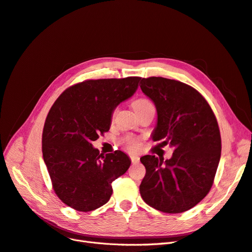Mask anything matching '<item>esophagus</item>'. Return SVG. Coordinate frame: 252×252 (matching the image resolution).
<instances>
[{
	"instance_id": "34e87169",
	"label": "esophagus",
	"mask_w": 252,
	"mask_h": 252,
	"mask_svg": "<svg viewBox=\"0 0 252 252\" xmlns=\"http://www.w3.org/2000/svg\"><path fill=\"white\" fill-rule=\"evenodd\" d=\"M130 158H131V162L133 164H136V163L140 162V158L138 156H130Z\"/></svg>"
}]
</instances>
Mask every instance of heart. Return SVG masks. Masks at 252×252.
<instances>
[{"mask_svg":"<svg viewBox=\"0 0 252 252\" xmlns=\"http://www.w3.org/2000/svg\"><path fill=\"white\" fill-rule=\"evenodd\" d=\"M152 103L147 100V98H144V97H140V98H136L135 101L132 102V108L134 110V112H138V111H141L143 109H146V108H149V107H152ZM114 112H116V110H114ZM125 147L130 150V151H136L139 148H140V143L138 140H135L133 138H126L124 139L123 141Z\"/></svg>","mask_w":252,"mask_h":252,"instance_id":"b5f03b06","label":"heart"}]
</instances>
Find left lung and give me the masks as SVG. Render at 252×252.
Instances as JSON below:
<instances>
[{"label": "left lung", "instance_id": "left-lung-1", "mask_svg": "<svg viewBox=\"0 0 252 252\" xmlns=\"http://www.w3.org/2000/svg\"><path fill=\"white\" fill-rule=\"evenodd\" d=\"M140 86L157 108L152 140L173 148L166 161L140 158L146 168L141 196L162 212L187 211L207 195L215 180L222 149L216 116L199 91L180 81L151 77Z\"/></svg>", "mask_w": 252, "mask_h": 252}]
</instances>
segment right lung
Wrapping results in <instances>:
<instances>
[{
    "label": "right lung",
    "instance_id": "right-lung-1",
    "mask_svg": "<svg viewBox=\"0 0 252 252\" xmlns=\"http://www.w3.org/2000/svg\"><path fill=\"white\" fill-rule=\"evenodd\" d=\"M139 77L88 80L66 89L50 108L42 135L43 158L60 200L78 211L107 203L111 183L131 164L121 150L100 154L93 146L108 131L117 106L138 89Z\"/></svg>",
    "mask_w": 252,
    "mask_h": 252
}]
</instances>
